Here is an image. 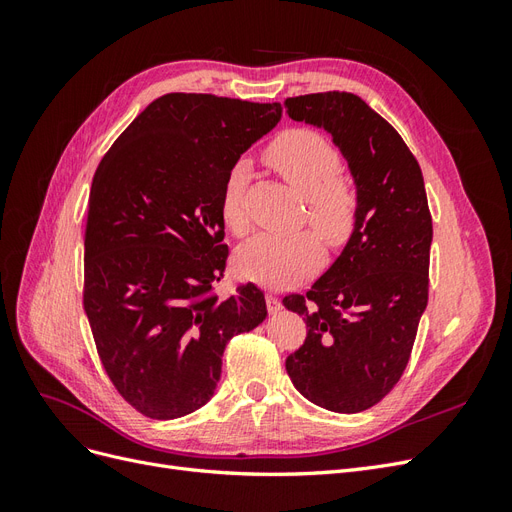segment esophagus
<instances>
[{
  "mask_svg": "<svg viewBox=\"0 0 512 512\" xmlns=\"http://www.w3.org/2000/svg\"><path fill=\"white\" fill-rule=\"evenodd\" d=\"M267 307H269L271 314H275V312H280V309H282V303H280V299L275 297V294H267Z\"/></svg>",
  "mask_w": 512,
  "mask_h": 512,
  "instance_id": "obj_1",
  "label": "esophagus"
}]
</instances>
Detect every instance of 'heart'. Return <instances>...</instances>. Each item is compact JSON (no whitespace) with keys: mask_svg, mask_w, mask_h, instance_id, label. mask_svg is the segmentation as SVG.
I'll return each mask as SVG.
<instances>
[{"mask_svg":"<svg viewBox=\"0 0 512 512\" xmlns=\"http://www.w3.org/2000/svg\"><path fill=\"white\" fill-rule=\"evenodd\" d=\"M265 158L307 198V218L324 239L339 243L350 237L359 215V196L346 179L339 177L342 153L327 136L305 128L288 130L267 147ZM247 181L250 164L239 160L230 166L222 185V220L237 235H243L250 226L243 207ZM318 265L320 243L309 232H260L237 252L239 271L267 286H290L316 271Z\"/></svg>","mask_w":512,"mask_h":512,"instance_id":"1","label":"heart"}]
</instances>
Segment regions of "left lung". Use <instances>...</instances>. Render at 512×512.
<instances>
[{"label":"left lung","mask_w":512,"mask_h":512,"mask_svg":"<svg viewBox=\"0 0 512 512\" xmlns=\"http://www.w3.org/2000/svg\"><path fill=\"white\" fill-rule=\"evenodd\" d=\"M284 106L290 119L331 132L359 192L342 256L305 294L282 301L307 324L286 371L312 404L363 412L404 376L427 307L433 226L423 173L404 138L359 96L324 91Z\"/></svg>","instance_id":"left-lung-1"}]
</instances>
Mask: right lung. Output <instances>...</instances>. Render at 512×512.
<instances>
[{"label": "right lung", "instance_id": "add662e5", "mask_svg": "<svg viewBox=\"0 0 512 512\" xmlns=\"http://www.w3.org/2000/svg\"><path fill=\"white\" fill-rule=\"evenodd\" d=\"M282 106L211 94L153 100L106 151L85 215L83 307L117 393L168 421L203 408L232 337L267 318L265 294L222 297V185Z\"/></svg>", "mask_w": 512, "mask_h": 512}]
</instances>
